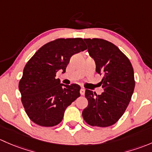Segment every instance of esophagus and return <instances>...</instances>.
<instances>
[{
	"label": "esophagus",
	"mask_w": 152,
	"mask_h": 152,
	"mask_svg": "<svg viewBox=\"0 0 152 152\" xmlns=\"http://www.w3.org/2000/svg\"><path fill=\"white\" fill-rule=\"evenodd\" d=\"M80 94L82 95V96L85 94V88H81L80 91Z\"/></svg>",
	"instance_id": "1"
}]
</instances>
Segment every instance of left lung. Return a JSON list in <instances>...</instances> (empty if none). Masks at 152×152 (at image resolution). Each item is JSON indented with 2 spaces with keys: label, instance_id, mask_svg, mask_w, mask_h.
Instances as JSON below:
<instances>
[{
  "label": "left lung",
  "instance_id": "left-lung-1",
  "mask_svg": "<svg viewBox=\"0 0 152 152\" xmlns=\"http://www.w3.org/2000/svg\"><path fill=\"white\" fill-rule=\"evenodd\" d=\"M88 51L94 59L96 72L102 75L101 95L86 90L88 106L83 117L88 124L107 127L122 116L131 100L135 81L130 61L111 42L102 39H84Z\"/></svg>",
  "mask_w": 152,
  "mask_h": 152
}]
</instances>
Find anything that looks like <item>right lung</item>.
Instances as JSON below:
<instances>
[{"label": "right lung", "mask_w": 152, "mask_h": 152, "mask_svg": "<svg viewBox=\"0 0 152 152\" xmlns=\"http://www.w3.org/2000/svg\"><path fill=\"white\" fill-rule=\"evenodd\" d=\"M87 49L82 38L56 39L44 45L30 58L19 82L21 101L30 119L42 126H54L64 111L80 96L77 84L64 85L56 72H66L73 55Z\"/></svg>", "instance_id": "add662e5"}]
</instances>
